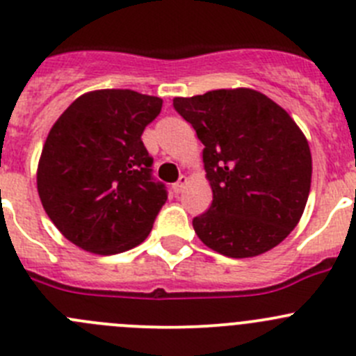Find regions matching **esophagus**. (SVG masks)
<instances>
[{
  "label": "esophagus",
  "mask_w": 356,
  "mask_h": 356,
  "mask_svg": "<svg viewBox=\"0 0 356 356\" xmlns=\"http://www.w3.org/2000/svg\"><path fill=\"white\" fill-rule=\"evenodd\" d=\"M185 184H187V176L181 175V176H180V180H178L175 185H172V192H175V194H180V192L184 191Z\"/></svg>",
  "instance_id": "1"
}]
</instances>
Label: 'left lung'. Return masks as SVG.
I'll return each instance as SVG.
<instances>
[{"instance_id":"left-lung-1","label":"left lung","mask_w":356,"mask_h":356,"mask_svg":"<svg viewBox=\"0 0 356 356\" xmlns=\"http://www.w3.org/2000/svg\"><path fill=\"white\" fill-rule=\"evenodd\" d=\"M172 106L204 145L213 202L192 220L197 238L231 259L280 245L299 223L311 188V150L299 125L246 87L175 97Z\"/></svg>"}]
</instances>
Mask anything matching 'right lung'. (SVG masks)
Here are the masks:
<instances>
[{"mask_svg":"<svg viewBox=\"0 0 356 356\" xmlns=\"http://www.w3.org/2000/svg\"><path fill=\"white\" fill-rule=\"evenodd\" d=\"M162 99L129 89L82 94L52 125L36 185L60 234L86 252L115 255L147 239L168 199L152 178L141 134Z\"/></svg>","mask_w":356,"mask_h":356,"instance_id":"obj_1","label":"right lung"}]
</instances>
